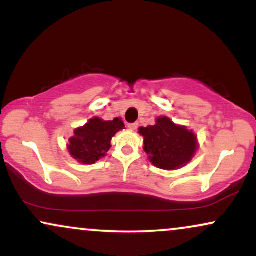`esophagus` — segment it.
<instances>
[{"instance_id": "obj_1", "label": "esophagus", "mask_w": 256, "mask_h": 256, "mask_svg": "<svg viewBox=\"0 0 256 256\" xmlns=\"http://www.w3.org/2000/svg\"><path fill=\"white\" fill-rule=\"evenodd\" d=\"M128 128H131V130H137L138 128V122H131V124H128Z\"/></svg>"}]
</instances>
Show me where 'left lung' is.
Segmentation results:
<instances>
[{"label": "left lung", "mask_w": 256, "mask_h": 256, "mask_svg": "<svg viewBox=\"0 0 256 256\" xmlns=\"http://www.w3.org/2000/svg\"><path fill=\"white\" fill-rule=\"evenodd\" d=\"M139 134L144 137V151L148 160L160 169H180L195 154L196 136L166 117L158 118L156 125L139 128Z\"/></svg>", "instance_id": "left-lung-1"}]
</instances>
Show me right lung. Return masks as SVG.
<instances>
[{"mask_svg":"<svg viewBox=\"0 0 256 256\" xmlns=\"http://www.w3.org/2000/svg\"><path fill=\"white\" fill-rule=\"evenodd\" d=\"M124 128V122L119 118L108 122L96 117L90 119L85 126L76 128L73 137L70 138V156L82 164H94L110 150L113 136Z\"/></svg>","mask_w":256,"mask_h":256,"instance_id":"1","label":"right lung"}]
</instances>
